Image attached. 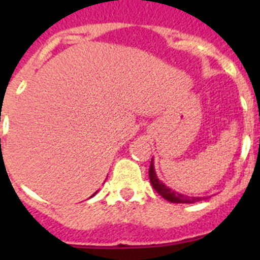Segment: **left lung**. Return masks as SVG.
<instances>
[{
    "instance_id": "8db88e82",
    "label": "left lung",
    "mask_w": 260,
    "mask_h": 260,
    "mask_svg": "<svg viewBox=\"0 0 260 260\" xmlns=\"http://www.w3.org/2000/svg\"><path fill=\"white\" fill-rule=\"evenodd\" d=\"M148 174H150V181L153 189H155L158 194L161 195L162 198L167 199L168 202H172V203H195V202L203 201L204 199V197L202 198V197H187V195L185 194H180V192L174 191V190L169 189L168 186H165L161 181L158 180L157 176H156L152 160H151Z\"/></svg>"
}]
</instances>
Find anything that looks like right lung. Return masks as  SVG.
<instances>
[{"mask_svg":"<svg viewBox=\"0 0 260 260\" xmlns=\"http://www.w3.org/2000/svg\"><path fill=\"white\" fill-rule=\"evenodd\" d=\"M95 194H96V192H95ZM95 194H93V195H95ZM93 195H92V197H93Z\"/></svg>","mask_w":260,"mask_h":260,"instance_id":"1","label":"right lung"}]
</instances>
